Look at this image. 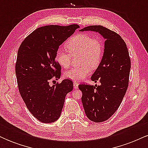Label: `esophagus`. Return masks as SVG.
I'll return each instance as SVG.
<instances>
[{"label": "esophagus", "instance_id": "esophagus-1", "mask_svg": "<svg viewBox=\"0 0 148 148\" xmlns=\"http://www.w3.org/2000/svg\"><path fill=\"white\" fill-rule=\"evenodd\" d=\"M74 89H77L79 88V84L77 82H74Z\"/></svg>", "mask_w": 148, "mask_h": 148}]
</instances>
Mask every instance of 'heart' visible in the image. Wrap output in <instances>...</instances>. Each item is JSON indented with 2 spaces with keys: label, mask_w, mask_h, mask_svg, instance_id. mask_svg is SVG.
Instances as JSON below:
<instances>
[{
  "label": "heart",
  "mask_w": 148,
  "mask_h": 148,
  "mask_svg": "<svg viewBox=\"0 0 148 148\" xmlns=\"http://www.w3.org/2000/svg\"><path fill=\"white\" fill-rule=\"evenodd\" d=\"M66 49L60 48L56 53L58 64L63 68H67L71 64L72 56L81 54V67H73L65 71L64 76L74 81H80L91 72V67L95 69L101 62L103 53L102 42L98 38L86 34H79L67 42Z\"/></svg>",
  "instance_id": "b5f03b06"
}]
</instances>
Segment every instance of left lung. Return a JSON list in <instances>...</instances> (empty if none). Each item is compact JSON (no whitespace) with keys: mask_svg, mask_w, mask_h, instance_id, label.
I'll use <instances>...</instances> for the list:
<instances>
[{"mask_svg":"<svg viewBox=\"0 0 148 148\" xmlns=\"http://www.w3.org/2000/svg\"><path fill=\"white\" fill-rule=\"evenodd\" d=\"M95 31L106 40L99 65L91 76L100 86L81 84L82 101L86 116L95 123L106 121L114 114L128 88L131 60L127 45L114 31L102 25H90L80 31Z\"/></svg>","mask_w":148,"mask_h":148,"instance_id":"left-lung-1","label":"left lung"}]
</instances>
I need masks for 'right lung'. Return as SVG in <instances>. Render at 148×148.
I'll list each match as a JSON object with an SVG mask.
<instances>
[{"label": "right lung", "instance_id": "obj_1", "mask_svg": "<svg viewBox=\"0 0 148 148\" xmlns=\"http://www.w3.org/2000/svg\"><path fill=\"white\" fill-rule=\"evenodd\" d=\"M79 28L77 24L40 27L18 48L15 65L18 90L29 111L42 123H53L60 118L65 97L73 90L69 79L52 86L49 82L60 77L57 50Z\"/></svg>", "mask_w": 148, "mask_h": 148}]
</instances>
